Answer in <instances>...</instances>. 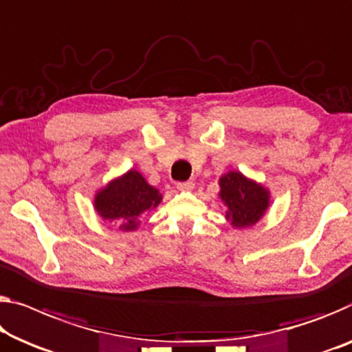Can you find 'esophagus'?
Listing matches in <instances>:
<instances>
[{
	"mask_svg": "<svg viewBox=\"0 0 352 352\" xmlns=\"http://www.w3.org/2000/svg\"><path fill=\"white\" fill-rule=\"evenodd\" d=\"M177 188L180 191H192L194 183L192 182H182V183H177Z\"/></svg>",
	"mask_w": 352,
	"mask_h": 352,
	"instance_id": "esophagus-1",
	"label": "esophagus"
}]
</instances>
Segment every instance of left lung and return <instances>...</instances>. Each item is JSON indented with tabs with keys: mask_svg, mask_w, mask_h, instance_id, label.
Wrapping results in <instances>:
<instances>
[{
	"mask_svg": "<svg viewBox=\"0 0 352 352\" xmlns=\"http://www.w3.org/2000/svg\"><path fill=\"white\" fill-rule=\"evenodd\" d=\"M219 199L226 206V219L232 228H251L270 206V191L261 183L230 170L219 177Z\"/></svg>",
	"mask_w": 352,
	"mask_h": 352,
	"instance_id": "left-lung-1",
	"label": "left lung"
}]
</instances>
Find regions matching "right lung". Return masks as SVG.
Segmentation results:
<instances>
[{
  "mask_svg": "<svg viewBox=\"0 0 352 352\" xmlns=\"http://www.w3.org/2000/svg\"><path fill=\"white\" fill-rule=\"evenodd\" d=\"M161 201V192L148 185L140 172L129 169L98 190L93 206L99 217L117 224L118 229L134 230L140 223L139 218L146 210L158 207Z\"/></svg>",
  "mask_w": 352,
  "mask_h": 352,
  "instance_id": "add662e5",
  "label": "right lung"
}]
</instances>
